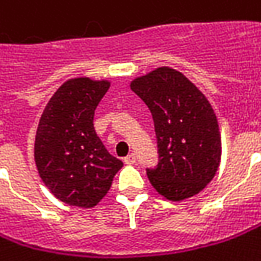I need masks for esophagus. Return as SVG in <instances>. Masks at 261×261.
I'll use <instances>...</instances> for the list:
<instances>
[{"mask_svg":"<svg viewBox=\"0 0 261 261\" xmlns=\"http://www.w3.org/2000/svg\"><path fill=\"white\" fill-rule=\"evenodd\" d=\"M124 162L127 164V165H133V164H136V155L134 153H131L128 156H125L124 158Z\"/></svg>","mask_w":261,"mask_h":261,"instance_id":"1","label":"esophagus"}]
</instances>
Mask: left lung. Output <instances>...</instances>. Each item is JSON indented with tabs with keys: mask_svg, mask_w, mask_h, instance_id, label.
<instances>
[{
	"mask_svg": "<svg viewBox=\"0 0 261 261\" xmlns=\"http://www.w3.org/2000/svg\"><path fill=\"white\" fill-rule=\"evenodd\" d=\"M134 91L149 108L160 162L149 168L150 185L168 201H185L214 178L222 158L217 116L204 93L181 72L162 66L134 78Z\"/></svg>",
	"mask_w": 261,
	"mask_h": 261,
	"instance_id": "obj_1",
	"label": "left lung"
}]
</instances>
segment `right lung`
<instances>
[{"label": "right lung", "instance_id": "add662e5", "mask_svg": "<svg viewBox=\"0 0 261 261\" xmlns=\"http://www.w3.org/2000/svg\"><path fill=\"white\" fill-rule=\"evenodd\" d=\"M109 87L108 80H68L39 118L34 146L38 174L47 189L68 205H97L122 167L100 142L93 124L94 111Z\"/></svg>", "mask_w": 261, "mask_h": 261}]
</instances>
